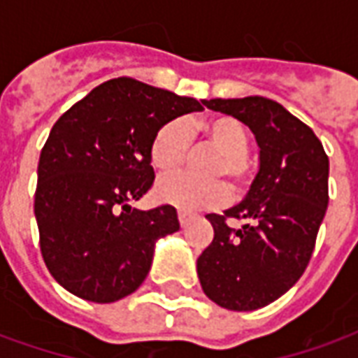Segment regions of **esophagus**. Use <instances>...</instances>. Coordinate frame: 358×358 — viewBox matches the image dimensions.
Returning <instances> with one entry per match:
<instances>
[{"instance_id": "1", "label": "esophagus", "mask_w": 358, "mask_h": 358, "mask_svg": "<svg viewBox=\"0 0 358 358\" xmlns=\"http://www.w3.org/2000/svg\"><path fill=\"white\" fill-rule=\"evenodd\" d=\"M192 218H194V215H189V213H184V210H180L178 213V220H180V226H182V228H184V226H186L187 222L192 220Z\"/></svg>"}]
</instances>
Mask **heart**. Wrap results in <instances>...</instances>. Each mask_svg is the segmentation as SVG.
<instances>
[{
    "label": "heart",
    "instance_id": "1",
    "mask_svg": "<svg viewBox=\"0 0 358 358\" xmlns=\"http://www.w3.org/2000/svg\"><path fill=\"white\" fill-rule=\"evenodd\" d=\"M199 132L213 148L222 155L215 161L210 176L228 178L236 189L248 186L251 178V164L248 161L249 136L248 128L232 117L205 118L199 122ZM187 151V126L184 120H171L161 126L153 136L149 159L159 172L178 169ZM155 194L159 201L172 205L180 210H197L220 207L228 201L230 192L222 182H201L186 174H171L157 182Z\"/></svg>",
    "mask_w": 358,
    "mask_h": 358
}]
</instances>
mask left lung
<instances>
[{
	"mask_svg": "<svg viewBox=\"0 0 358 358\" xmlns=\"http://www.w3.org/2000/svg\"><path fill=\"white\" fill-rule=\"evenodd\" d=\"M203 105L253 132L259 171L243 201L207 215L215 238L197 259V276L220 307L255 310L282 297L307 268L328 207L330 163L315 132L280 103L249 95ZM230 216L246 224L232 231Z\"/></svg>",
	"mask_w": 358,
	"mask_h": 358,
	"instance_id": "1",
	"label": "left lung"
}]
</instances>
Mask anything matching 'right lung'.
<instances>
[{
    "label": "right lung",
    "mask_w": 358,
    "mask_h": 358,
    "mask_svg": "<svg viewBox=\"0 0 358 358\" xmlns=\"http://www.w3.org/2000/svg\"><path fill=\"white\" fill-rule=\"evenodd\" d=\"M201 103L115 78L53 124L38 163L34 215L43 263L66 292L113 303L145 280L157 240L180 230L178 215L171 205L140 210L130 203L153 186L157 130Z\"/></svg>",
    "instance_id": "add662e5"
}]
</instances>
